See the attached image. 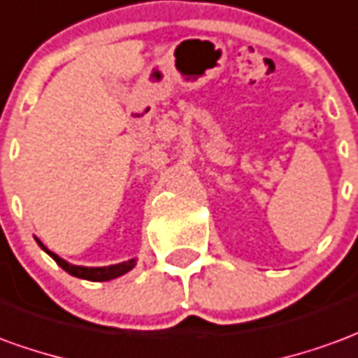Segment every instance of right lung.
Wrapping results in <instances>:
<instances>
[{
	"label": "right lung",
	"mask_w": 358,
	"mask_h": 358,
	"mask_svg": "<svg viewBox=\"0 0 358 358\" xmlns=\"http://www.w3.org/2000/svg\"><path fill=\"white\" fill-rule=\"evenodd\" d=\"M42 250L50 254V257H54L57 266L62 269H66L67 273L73 275V277H79V279H87V281H110V279H116L120 275L127 273L129 269H134L136 266V259H129V262H124V264H118V266H108V267H81V266H71L67 264L66 259H62L59 256H56L54 252H50L48 248H44V244L36 240Z\"/></svg>",
	"instance_id": "right-lung-1"
}]
</instances>
